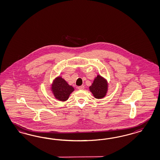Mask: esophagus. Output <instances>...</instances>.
<instances>
[{"mask_svg":"<svg viewBox=\"0 0 160 160\" xmlns=\"http://www.w3.org/2000/svg\"><path fill=\"white\" fill-rule=\"evenodd\" d=\"M78 90H83V89L84 88V86L83 85H82V86H81L78 87Z\"/></svg>","mask_w":160,"mask_h":160,"instance_id":"esophagus-1","label":"esophagus"}]
</instances>
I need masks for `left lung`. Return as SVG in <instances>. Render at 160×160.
Masks as SVG:
<instances>
[{
	"instance_id": "obj_1",
	"label": "left lung",
	"mask_w": 160,
	"mask_h": 160,
	"mask_svg": "<svg viewBox=\"0 0 160 160\" xmlns=\"http://www.w3.org/2000/svg\"><path fill=\"white\" fill-rule=\"evenodd\" d=\"M108 89V82L106 78L101 75L97 74L92 85L89 87V90L94 97L101 99L106 96Z\"/></svg>"
}]
</instances>
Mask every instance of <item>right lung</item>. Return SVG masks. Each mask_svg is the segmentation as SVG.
Here are the masks:
<instances>
[{
    "label": "right lung",
    "mask_w": 160,
    "mask_h": 160,
    "mask_svg": "<svg viewBox=\"0 0 160 160\" xmlns=\"http://www.w3.org/2000/svg\"><path fill=\"white\" fill-rule=\"evenodd\" d=\"M50 87L54 98L60 102L68 100L71 93L74 91V87L69 85L60 76L54 78Z\"/></svg>",
    "instance_id": "add662e5"
}]
</instances>
